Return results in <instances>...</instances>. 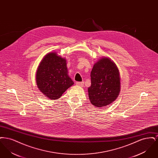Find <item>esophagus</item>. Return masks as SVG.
Wrapping results in <instances>:
<instances>
[{"label":"esophagus","instance_id":"34e87169","mask_svg":"<svg viewBox=\"0 0 158 158\" xmlns=\"http://www.w3.org/2000/svg\"><path fill=\"white\" fill-rule=\"evenodd\" d=\"M76 84L77 85H78V86H81V87H83V86H84V82H77L76 83Z\"/></svg>","mask_w":158,"mask_h":158}]
</instances>
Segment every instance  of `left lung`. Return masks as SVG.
Returning <instances> with one entry per match:
<instances>
[{
  "label": "left lung",
  "mask_w": 158,
  "mask_h": 158,
  "mask_svg": "<svg viewBox=\"0 0 158 158\" xmlns=\"http://www.w3.org/2000/svg\"><path fill=\"white\" fill-rule=\"evenodd\" d=\"M91 85L88 95L91 104L96 107L108 106L118 97L120 92V77L116 64L108 57L95 63L90 73Z\"/></svg>",
  "instance_id": "8db88e82"
}]
</instances>
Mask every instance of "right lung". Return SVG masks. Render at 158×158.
Segmentation results:
<instances>
[{"label": "right lung", "mask_w": 158, "mask_h": 158, "mask_svg": "<svg viewBox=\"0 0 158 158\" xmlns=\"http://www.w3.org/2000/svg\"><path fill=\"white\" fill-rule=\"evenodd\" d=\"M40 90L50 99H57L74 84L68 75L66 60L56 52L48 53L41 61L36 73Z\"/></svg>", "instance_id": "obj_1"}]
</instances>
